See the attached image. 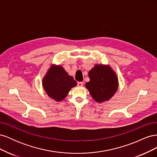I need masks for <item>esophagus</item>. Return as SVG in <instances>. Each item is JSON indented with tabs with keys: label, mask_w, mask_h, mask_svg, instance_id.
I'll use <instances>...</instances> for the list:
<instances>
[{
	"label": "esophagus",
	"mask_w": 157,
	"mask_h": 157,
	"mask_svg": "<svg viewBox=\"0 0 157 157\" xmlns=\"http://www.w3.org/2000/svg\"><path fill=\"white\" fill-rule=\"evenodd\" d=\"M83 82H78V83H77V86H78V87H82V86H83Z\"/></svg>",
	"instance_id": "34e87169"
}]
</instances>
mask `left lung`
<instances>
[{"label": "left lung", "instance_id": "8db88e82", "mask_svg": "<svg viewBox=\"0 0 157 157\" xmlns=\"http://www.w3.org/2000/svg\"><path fill=\"white\" fill-rule=\"evenodd\" d=\"M90 81L85 86L93 99L98 103L108 101L117 92L118 81L110 66L96 65L89 71Z\"/></svg>", "mask_w": 157, "mask_h": 157}]
</instances>
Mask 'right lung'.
<instances>
[{"mask_svg":"<svg viewBox=\"0 0 157 157\" xmlns=\"http://www.w3.org/2000/svg\"><path fill=\"white\" fill-rule=\"evenodd\" d=\"M42 86L50 98L61 101L77 86V82L61 66L52 65L42 79Z\"/></svg>","mask_w":157,"mask_h":157,"instance_id":"right-lung-1","label":"right lung"}]
</instances>
